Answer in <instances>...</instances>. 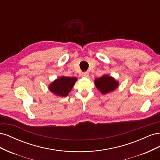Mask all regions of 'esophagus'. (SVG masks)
<instances>
[{
  "label": "esophagus",
  "mask_w": 160,
  "mask_h": 160,
  "mask_svg": "<svg viewBox=\"0 0 160 160\" xmlns=\"http://www.w3.org/2000/svg\"><path fill=\"white\" fill-rule=\"evenodd\" d=\"M89 75V73L88 71H85V72H83V73H82V76L84 77H88Z\"/></svg>",
  "instance_id": "34e87169"
}]
</instances>
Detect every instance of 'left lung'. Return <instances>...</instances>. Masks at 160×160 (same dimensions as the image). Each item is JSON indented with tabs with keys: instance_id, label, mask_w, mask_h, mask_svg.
I'll return each instance as SVG.
<instances>
[{
	"instance_id": "left-lung-1",
	"label": "left lung",
	"mask_w": 160,
	"mask_h": 160,
	"mask_svg": "<svg viewBox=\"0 0 160 160\" xmlns=\"http://www.w3.org/2000/svg\"><path fill=\"white\" fill-rule=\"evenodd\" d=\"M95 84L101 93L105 94L109 92L114 91L118 86V82L116 81L113 77L109 75H103V77L95 80Z\"/></svg>"
}]
</instances>
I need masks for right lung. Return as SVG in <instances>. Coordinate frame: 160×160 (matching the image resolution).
<instances>
[{
	"instance_id": "obj_1",
	"label": "right lung",
	"mask_w": 160,
	"mask_h": 160,
	"mask_svg": "<svg viewBox=\"0 0 160 160\" xmlns=\"http://www.w3.org/2000/svg\"><path fill=\"white\" fill-rule=\"evenodd\" d=\"M76 81V77H61L53 81L49 88L51 92L57 95L66 97L72 89Z\"/></svg>"
}]
</instances>
